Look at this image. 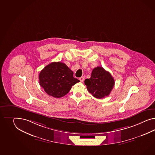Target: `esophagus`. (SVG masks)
Returning a JSON list of instances; mask_svg holds the SVG:
<instances>
[{"mask_svg": "<svg viewBox=\"0 0 155 155\" xmlns=\"http://www.w3.org/2000/svg\"><path fill=\"white\" fill-rule=\"evenodd\" d=\"M84 77H80L79 78V81L81 82H83V81H84Z\"/></svg>", "mask_w": 155, "mask_h": 155, "instance_id": "obj_1", "label": "esophagus"}]
</instances>
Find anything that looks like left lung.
<instances>
[{
    "label": "left lung",
    "instance_id": "left-lung-1",
    "mask_svg": "<svg viewBox=\"0 0 155 155\" xmlns=\"http://www.w3.org/2000/svg\"><path fill=\"white\" fill-rule=\"evenodd\" d=\"M84 84L87 86V90L95 98H104L110 94L114 86V79L109 72L101 67L94 68L91 78L86 79Z\"/></svg>",
    "mask_w": 155,
    "mask_h": 155
}]
</instances>
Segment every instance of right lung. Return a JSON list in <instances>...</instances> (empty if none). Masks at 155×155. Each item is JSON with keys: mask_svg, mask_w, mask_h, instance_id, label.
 <instances>
[{"mask_svg": "<svg viewBox=\"0 0 155 155\" xmlns=\"http://www.w3.org/2000/svg\"><path fill=\"white\" fill-rule=\"evenodd\" d=\"M38 78L40 85L46 93L55 98L67 94L72 86L79 82L74 78L73 71L60 61L46 65L40 73Z\"/></svg>", "mask_w": 155, "mask_h": 155, "instance_id": "obj_1", "label": "right lung"}]
</instances>
